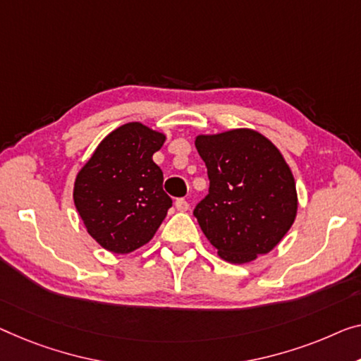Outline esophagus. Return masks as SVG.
<instances>
[{"label": "esophagus", "mask_w": 361, "mask_h": 361, "mask_svg": "<svg viewBox=\"0 0 361 361\" xmlns=\"http://www.w3.org/2000/svg\"><path fill=\"white\" fill-rule=\"evenodd\" d=\"M175 207H176V211L185 212V211H188V209H190V204H188L186 199H176Z\"/></svg>", "instance_id": "1"}]
</instances>
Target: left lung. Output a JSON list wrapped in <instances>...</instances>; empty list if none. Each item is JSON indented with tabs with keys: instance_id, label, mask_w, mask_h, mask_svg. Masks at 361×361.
<instances>
[{
	"instance_id": "8db88e82",
	"label": "left lung",
	"mask_w": 361,
	"mask_h": 361,
	"mask_svg": "<svg viewBox=\"0 0 361 361\" xmlns=\"http://www.w3.org/2000/svg\"><path fill=\"white\" fill-rule=\"evenodd\" d=\"M209 195L197 202L199 227L222 259L255 261L279 245L297 217V188L279 149L252 129L197 136Z\"/></svg>"
}]
</instances>
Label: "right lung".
Listing matches in <instances>:
<instances>
[{
	"mask_svg": "<svg viewBox=\"0 0 361 361\" xmlns=\"http://www.w3.org/2000/svg\"><path fill=\"white\" fill-rule=\"evenodd\" d=\"M162 133L126 123L111 131L76 176L74 204L89 235L102 248L126 255L152 240L171 197L152 155Z\"/></svg>",
	"mask_w": 361,
	"mask_h": 361,
	"instance_id": "1",
	"label": "right lung"
}]
</instances>
